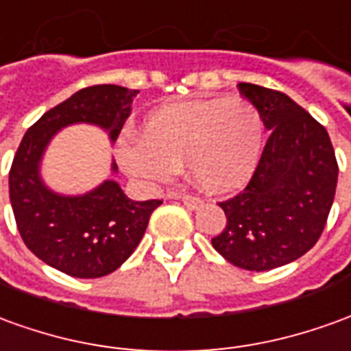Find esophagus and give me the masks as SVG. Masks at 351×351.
I'll return each mask as SVG.
<instances>
[{"label":"esophagus","instance_id":"esophagus-1","mask_svg":"<svg viewBox=\"0 0 351 351\" xmlns=\"http://www.w3.org/2000/svg\"><path fill=\"white\" fill-rule=\"evenodd\" d=\"M171 197H175V199H182V203L188 207L190 210H197L203 205V201L199 197H195V195H188V193H171Z\"/></svg>","mask_w":351,"mask_h":351}]
</instances>
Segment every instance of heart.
Instances as JSON below:
<instances>
[{
    "instance_id": "1",
    "label": "heart",
    "mask_w": 351,
    "mask_h": 351,
    "mask_svg": "<svg viewBox=\"0 0 351 351\" xmlns=\"http://www.w3.org/2000/svg\"><path fill=\"white\" fill-rule=\"evenodd\" d=\"M262 144L261 112L247 99L228 97L154 110L142 138H119L116 156L127 175L148 186L169 182L186 165L203 192L230 193L251 180Z\"/></svg>"
}]
</instances>
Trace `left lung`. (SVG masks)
<instances>
[{"label": "left lung", "mask_w": 351, "mask_h": 351, "mask_svg": "<svg viewBox=\"0 0 351 351\" xmlns=\"http://www.w3.org/2000/svg\"><path fill=\"white\" fill-rule=\"evenodd\" d=\"M261 112L269 138L243 192L218 203L226 228L213 247L251 271L285 266L317 243L337 192L338 165L329 133L285 93L239 83Z\"/></svg>", "instance_id": "left-lung-1"}]
</instances>
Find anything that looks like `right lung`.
<instances>
[{
	"mask_svg": "<svg viewBox=\"0 0 351 351\" xmlns=\"http://www.w3.org/2000/svg\"><path fill=\"white\" fill-rule=\"evenodd\" d=\"M136 93L119 85L77 90L39 117L14 154L9 197L22 239L39 261L72 278L116 271L141 243L161 201H133L112 178L85 193H58L43 180L41 161L56 133L70 125H95L116 142ZM110 171L117 173L116 161Z\"/></svg>",
	"mask_w": 351,
	"mask_h": 351,
	"instance_id": "add662e5",
	"label": "right lung"
}]
</instances>
